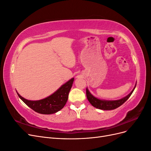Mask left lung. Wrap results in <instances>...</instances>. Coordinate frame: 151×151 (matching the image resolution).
I'll list each match as a JSON object with an SVG mask.
<instances>
[{"mask_svg": "<svg viewBox=\"0 0 151 151\" xmlns=\"http://www.w3.org/2000/svg\"><path fill=\"white\" fill-rule=\"evenodd\" d=\"M137 83L134 86V89H132L131 92L126 96L125 97L123 98L117 100H105V99H99L96 97H95L92 94L90 93V91L88 89L86 88V96L88 98V101L89 103L92 104V106L96 108L99 109H103V110H111V109H115L121 105H122L127 100L130 98L132 93L134 92V91L136 87Z\"/></svg>", "mask_w": 151, "mask_h": 151, "instance_id": "left-lung-1", "label": "left lung"}]
</instances>
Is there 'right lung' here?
<instances>
[{
	"instance_id": "1",
	"label": "right lung",
	"mask_w": 151,
	"mask_h": 151,
	"mask_svg": "<svg viewBox=\"0 0 151 151\" xmlns=\"http://www.w3.org/2000/svg\"><path fill=\"white\" fill-rule=\"evenodd\" d=\"M74 78H72L61 86L55 92L49 96L40 100L32 101L22 97L18 93V96L27 106L36 112L44 115H50L60 111L65 105Z\"/></svg>"
}]
</instances>
